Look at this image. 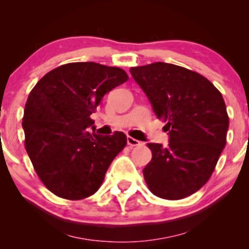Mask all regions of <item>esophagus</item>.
<instances>
[{"label":"esophagus","mask_w":249,"mask_h":249,"mask_svg":"<svg viewBox=\"0 0 249 249\" xmlns=\"http://www.w3.org/2000/svg\"><path fill=\"white\" fill-rule=\"evenodd\" d=\"M127 145L130 147H134V146H139V145H142V142L137 141V139L132 138V137H127Z\"/></svg>","instance_id":"34e87169"}]
</instances>
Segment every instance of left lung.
<instances>
[{"mask_svg": "<svg viewBox=\"0 0 249 249\" xmlns=\"http://www.w3.org/2000/svg\"><path fill=\"white\" fill-rule=\"evenodd\" d=\"M130 72L170 136L165 147L147 144L152 159L142 170L145 181L159 198H186L206 184L226 145L230 121L222 95L200 73L170 63Z\"/></svg>", "mask_w": 249, "mask_h": 249, "instance_id": "8db88e82", "label": "left lung"}]
</instances>
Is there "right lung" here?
I'll use <instances>...</instances> for the list:
<instances>
[{
	"mask_svg": "<svg viewBox=\"0 0 249 249\" xmlns=\"http://www.w3.org/2000/svg\"><path fill=\"white\" fill-rule=\"evenodd\" d=\"M127 79L121 68L77 62L51 70L31 90L22 123L25 150L37 176L57 196L81 200L96 193L125 147L123 132L96 134L90 115Z\"/></svg>",
	"mask_w": 249,
	"mask_h": 249,
	"instance_id": "1",
	"label": "right lung"
}]
</instances>
